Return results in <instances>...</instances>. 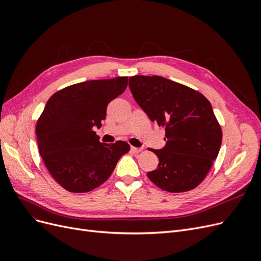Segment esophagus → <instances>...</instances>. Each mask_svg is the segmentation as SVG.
Here are the masks:
<instances>
[{"mask_svg": "<svg viewBox=\"0 0 261 261\" xmlns=\"http://www.w3.org/2000/svg\"><path fill=\"white\" fill-rule=\"evenodd\" d=\"M130 150H132V152H134V153H139L141 150H143V148H137V147H132L130 148Z\"/></svg>", "mask_w": 261, "mask_h": 261, "instance_id": "1", "label": "esophagus"}]
</instances>
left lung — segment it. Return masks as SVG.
<instances>
[{"label": "left lung", "mask_w": 261, "mask_h": 261, "mask_svg": "<svg viewBox=\"0 0 261 261\" xmlns=\"http://www.w3.org/2000/svg\"><path fill=\"white\" fill-rule=\"evenodd\" d=\"M133 97L151 122L165 129V146L150 149L159 158L149 179L170 193L198 186L210 171L222 143L211 103L199 91L161 76L129 77Z\"/></svg>", "instance_id": "obj_1"}]
</instances>
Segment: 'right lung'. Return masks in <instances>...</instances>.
<instances>
[{
  "label": "right lung",
  "mask_w": 261,
  "mask_h": 261,
  "mask_svg": "<svg viewBox=\"0 0 261 261\" xmlns=\"http://www.w3.org/2000/svg\"><path fill=\"white\" fill-rule=\"evenodd\" d=\"M128 77L88 81L55 92L38 118L39 152L52 177L70 193H87L112 174L130 146L99 141L93 128L101 127L107 107L122 94Z\"/></svg>",
  "instance_id": "obj_1"
}]
</instances>
